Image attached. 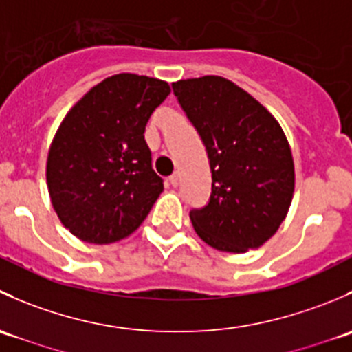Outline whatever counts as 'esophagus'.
I'll return each mask as SVG.
<instances>
[{"label":"esophagus","mask_w":352,"mask_h":352,"mask_svg":"<svg viewBox=\"0 0 352 352\" xmlns=\"http://www.w3.org/2000/svg\"><path fill=\"white\" fill-rule=\"evenodd\" d=\"M168 180H170V184H172L173 187H177V186H179V182H180V177H179V173H172V175L168 177Z\"/></svg>","instance_id":"1"}]
</instances>
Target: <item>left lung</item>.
<instances>
[{"mask_svg": "<svg viewBox=\"0 0 352 352\" xmlns=\"http://www.w3.org/2000/svg\"><path fill=\"white\" fill-rule=\"evenodd\" d=\"M172 88L211 168L208 204L189 212L194 230L216 250L261 247L278 232L293 199V156L281 126L221 76L180 80Z\"/></svg>", "mask_w": 352, "mask_h": 352, "instance_id": "1", "label": "left lung"}]
</instances>
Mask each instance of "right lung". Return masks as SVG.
Masks as SVG:
<instances>
[{
	"label": "right lung",
	"mask_w": 352,
	"mask_h": 352,
	"mask_svg": "<svg viewBox=\"0 0 352 352\" xmlns=\"http://www.w3.org/2000/svg\"><path fill=\"white\" fill-rule=\"evenodd\" d=\"M166 81L120 73L91 88L59 126L47 187L63 225L88 243H112L140 228L163 190L144 129L168 97Z\"/></svg>",
	"instance_id": "right-lung-1"
}]
</instances>
